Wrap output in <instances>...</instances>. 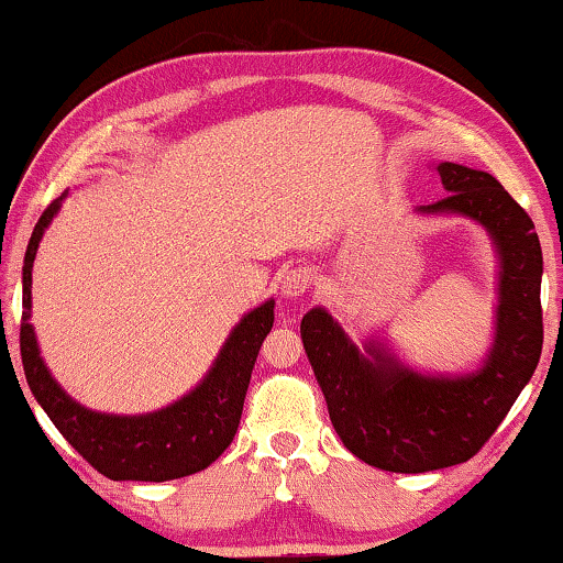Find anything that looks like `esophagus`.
Listing matches in <instances>:
<instances>
[{"label": "esophagus", "instance_id": "obj_1", "mask_svg": "<svg viewBox=\"0 0 563 563\" xmlns=\"http://www.w3.org/2000/svg\"><path fill=\"white\" fill-rule=\"evenodd\" d=\"M308 285H311V271H306V267H292L280 278V296L283 298H298L303 296Z\"/></svg>", "mask_w": 563, "mask_h": 563}]
</instances>
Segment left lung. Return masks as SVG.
<instances>
[{"label":"left lung","mask_w":563,"mask_h":563,"mask_svg":"<svg viewBox=\"0 0 563 563\" xmlns=\"http://www.w3.org/2000/svg\"><path fill=\"white\" fill-rule=\"evenodd\" d=\"M449 196L418 217H462L485 229L497 255L495 331L470 372H421L387 339L357 346L323 306L300 339L344 446L364 464L418 474L462 464L485 446L533 377L543 346V255L533 221L485 170L437 163Z\"/></svg>","instance_id":"8db88e82"}]
</instances>
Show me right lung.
<instances>
[{
	"label": "right lung",
	"instance_id": "obj_1",
	"mask_svg": "<svg viewBox=\"0 0 563 563\" xmlns=\"http://www.w3.org/2000/svg\"><path fill=\"white\" fill-rule=\"evenodd\" d=\"M68 191L37 219L22 267L20 352L30 390L70 446L109 479L168 482L206 470L224 454L242 418L252 367L275 321V300L252 308L229 331L203 379L170 406L137 416L101 413L81 406L58 385L37 346L33 316V263L45 229Z\"/></svg>",
	"mask_w": 563,
	"mask_h": 563
}]
</instances>
